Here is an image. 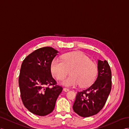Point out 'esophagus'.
Masks as SVG:
<instances>
[{
    "label": "esophagus",
    "instance_id": "obj_1",
    "mask_svg": "<svg viewBox=\"0 0 129 129\" xmlns=\"http://www.w3.org/2000/svg\"><path fill=\"white\" fill-rule=\"evenodd\" d=\"M63 90H64V91H65V92H67V91H69V89L68 88H64L63 89Z\"/></svg>",
    "mask_w": 129,
    "mask_h": 129
}]
</instances>
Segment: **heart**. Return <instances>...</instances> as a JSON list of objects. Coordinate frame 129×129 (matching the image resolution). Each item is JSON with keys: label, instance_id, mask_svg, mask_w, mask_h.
Returning a JSON list of instances; mask_svg holds the SVG:
<instances>
[{"label": "heart", "instance_id": "1", "mask_svg": "<svg viewBox=\"0 0 129 129\" xmlns=\"http://www.w3.org/2000/svg\"><path fill=\"white\" fill-rule=\"evenodd\" d=\"M51 74L57 80H61L68 74L70 75L62 81L66 87H75L80 84L82 87L89 86L96 78L97 65L81 52H72L61 56V60L55 59L51 64Z\"/></svg>", "mask_w": 129, "mask_h": 129}]
</instances>
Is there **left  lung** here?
Instances as JSON below:
<instances>
[{"label": "left lung", "instance_id": "8db88e82", "mask_svg": "<svg viewBox=\"0 0 129 129\" xmlns=\"http://www.w3.org/2000/svg\"><path fill=\"white\" fill-rule=\"evenodd\" d=\"M96 81L86 89L77 93L73 110L80 116L88 117L98 113L104 107L112 88V73L106 60L98 61Z\"/></svg>", "mask_w": 129, "mask_h": 129}]
</instances>
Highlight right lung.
<instances>
[{
	"instance_id": "right-lung-1",
	"label": "right lung",
	"mask_w": 129,
	"mask_h": 129,
	"mask_svg": "<svg viewBox=\"0 0 129 129\" xmlns=\"http://www.w3.org/2000/svg\"><path fill=\"white\" fill-rule=\"evenodd\" d=\"M58 51L51 47L39 48L23 61L18 82L24 106L32 113L45 116L53 111L62 88L52 77L50 66ZM52 85L53 87H49Z\"/></svg>"
}]
</instances>
